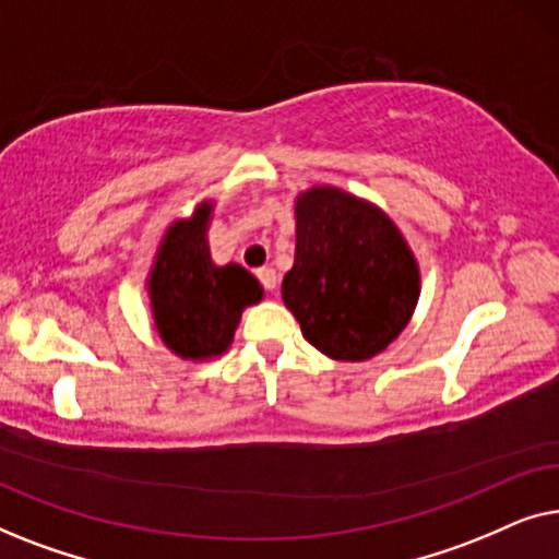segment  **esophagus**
Segmentation results:
<instances>
[{
    "mask_svg": "<svg viewBox=\"0 0 559 559\" xmlns=\"http://www.w3.org/2000/svg\"><path fill=\"white\" fill-rule=\"evenodd\" d=\"M257 277H259V282H262V287L270 289V293H272V289H277V285H280L277 272L270 270V266H266V270H259Z\"/></svg>",
    "mask_w": 559,
    "mask_h": 559,
    "instance_id": "obj_1",
    "label": "esophagus"
}]
</instances>
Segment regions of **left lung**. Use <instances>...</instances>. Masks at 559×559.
<instances>
[{
    "mask_svg": "<svg viewBox=\"0 0 559 559\" xmlns=\"http://www.w3.org/2000/svg\"><path fill=\"white\" fill-rule=\"evenodd\" d=\"M417 295L415 257L384 213L335 188L297 198L282 300L305 341L338 361H364L404 331Z\"/></svg>",
    "mask_w": 559,
    "mask_h": 559,
    "instance_id": "left-lung-1",
    "label": "left lung"
}]
</instances>
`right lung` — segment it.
<instances>
[{"mask_svg": "<svg viewBox=\"0 0 559 559\" xmlns=\"http://www.w3.org/2000/svg\"><path fill=\"white\" fill-rule=\"evenodd\" d=\"M211 205L167 231L150 277L152 310L159 338L182 358L224 354L241 310L262 300V287L239 264L218 270L205 243Z\"/></svg>", "mask_w": 559, "mask_h": 559, "instance_id": "1", "label": "right lung"}]
</instances>
